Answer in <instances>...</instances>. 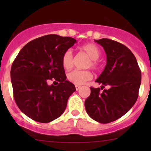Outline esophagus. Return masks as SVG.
Masks as SVG:
<instances>
[{
    "label": "esophagus",
    "mask_w": 151,
    "mask_h": 151,
    "mask_svg": "<svg viewBox=\"0 0 151 151\" xmlns=\"http://www.w3.org/2000/svg\"><path fill=\"white\" fill-rule=\"evenodd\" d=\"M80 88H81V87H80V85H75V88H76V90H77V91L80 90Z\"/></svg>",
    "instance_id": "34e87169"
}]
</instances>
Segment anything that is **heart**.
I'll return each mask as SVG.
<instances>
[{
    "instance_id": "b5f03b06",
    "label": "heart",
    "mask_w": 151,
    "mask_h": 151,
    "mask_svg": "<svg viewBox=\"0 0 151 151\" xmlns=\"http://www.w3.org/2000/svg\"><path fill=\"white\" fill-rule=\"evenodd\" d=\"M82 50L88 55V57L91 59L89 66L93 68H97L98 63L97 60L100 57V50L96 45L93 44H88L82 47ZM73 57L72 50L71 49L67 50L63 55L62 57V65L65 69H69L73 65ZM93 77L92 73L90 71H80V70L74 69L70 71L67 74V79L71 83H74L76 85H82L85 84L87 81L91 80Z\"/></svg>"
}]
</instances>
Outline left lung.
I'll return each instance as SVG.
<instances>
[{"label": "left lung", "instance_id": "8db88e82", "mask_svg": "<svg viewBox=\"0 0 151 151\" xmlns=\"http://www.w3.org/2000/svg\"><path fill=\"white\" fill-rule=\"evenodd\" d=\"M103 47L106 64L96 82L100 88H91V95L85 101V110L94 121L108 123L124 115L138 98L141 84V71L130 50L109 39L95 40Z\"/></svg>", "mask_w": 151, "mask_h": 151}]
</instances>
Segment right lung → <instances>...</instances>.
<instances>
[{
	"label": "right lung",
	"instance_id": "obj_1",
	"mask_svg": "<svg viewBox=\"0 0 151 151\" xmlns=\"http://www.w3.org/2000/svg\"><path fill=\"white\" fill-rule=\"evenodd\" d=\"M76 42L71 37L47 35L28 42L14 60L11 80L15 102L33 121L51 122L66 109L76 88L66 80L62 57ZM50 80L59 85H48Z\"/></svg>",
	"mask_w": 151,
	"mask_h": 151
}]
</instances>
